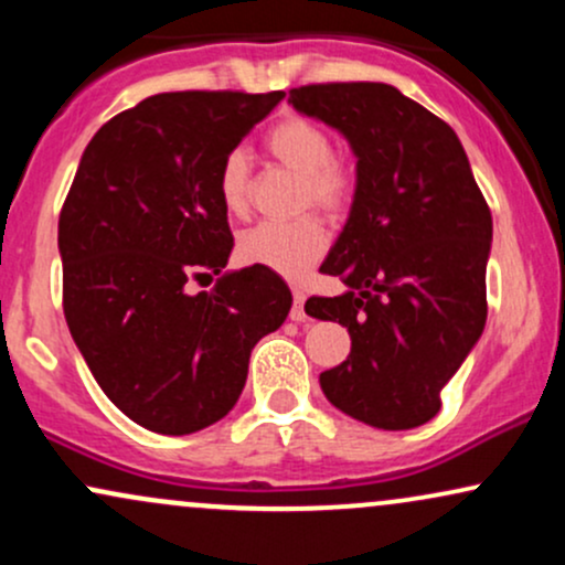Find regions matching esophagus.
Listing matches in <instances>:
<instances>
[{"label": "esophagus", "mask_w": 565, "mask_h": 565, "mask_svg": "<svg viewBox=\"0 0 565 565\" xmlns=\"http://www.w3.org/2000/svg\"><path fill=\"white\" fill-rule=\"evenodd\" d=\"M291 295H295V305H291L289 310V319L291 321H305L308 316H305V291L302 289H291Z\"/></svg>", "instance_id": "esophagus-1"}]
</instances>
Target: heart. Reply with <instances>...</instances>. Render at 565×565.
<instances>
[{
  "label": "heart",
  "mask_w": 565,
  "mask_h": 565,
  "mask_svg": "<svg viewBox=\"0 0 565 565\" xmlns=\"http://www.w3.org/2000/svg\"><path fill=\"white\" fill-rule=\"evenodd\" d=\"M265 153L276 164L300 178L297 210H316L329 217H342L355 199V172L332 151V135L319 121L287 116L276 121L263 138ZM217 193L225 212L242 217L249 210L252 180L249 161L242 151H231L217 172ZM327 249V231L321 220L302 215L289 223H257L238 236V260L260 265L278 276L300 278Z\"/></svg>",
  "instance_id": "1"
}]
</instances>
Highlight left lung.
<instances>
[{"mask_svg": "<svg viewBox=\"0 0 565 565\" xmlns=\"http://www.w3.org/2000/svg\"><path fill=\"white\" fill-rule=\"evenodd\" d=\"M289 103L340 129L359 159L350 217L321 265L348 289L305 302L350 334L348 361L321 372V391L380 430L430 423L489 310L491 212L468 153L391 84H308L289 89Z\"/></svg>", "mask_w": 565, "mask_h": 565, "instance_id": "obj_1", "label": "left lung"}]
</instances>
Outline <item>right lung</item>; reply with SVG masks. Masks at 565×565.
<instances>
[{
    "label": "right lung",
    "instance_id": "add662e5",
    "mask_svg": "<svg viewBox=\"0 0 565 565\" xmlns=\"http://www.w3.org/2000/svg\"><path fill=\"white\" fill-rule=\"evenodd\" d=\"M284 93H161L106 121L84 148L57 220L63 313L89 372L132 423L161 436L215 425L244 391L249 353L291 291L228 265L223 159Z\"/></svg>",
    "mask_w": 565,
    "mask_h": 565
}]
</instances>
